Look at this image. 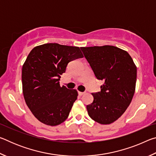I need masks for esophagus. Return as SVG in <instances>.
Here are the masks:
<instances>
[{"instance_id":"34e87169","label":"esophagus","mask_w":156,"mask_h":156,"mask_svg":"<svg viewBox=\"0 0 156 156\" xmlns=\"http://www.w3.org/2000/svg\"><path fill=\"white\" fill-rule=\"evenodd\" d=\"M84 92H81V91H78V94H79V96H83V95L84 94Z\"/></svg>"}]
</instances>
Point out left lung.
Here are the masks:
<instances>
[{"instance_id":"left-lung-1","label":"left lung","mask_w":156,"mask_h":156,"mask_svg":"<svg viewBox=\"0 0 156 156\" xmlns=\"http://www.w3.org/2000/svg\"><path fill=\"white\" fill-rule=\"evenodd\" d=\"M96 77L103 81L101 91L92 94L87 106L92 120L109 125L122 115L135 93L137 67L127 52L115 46L80 47Z\"/></svg>"}]
</instances>
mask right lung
Masks as SVG:
<instances>
[{"instance_id": "1", "label": "right lung", "mask_w": 156, "mask_h": 156, "mask_svg": "<svg viewBox=\"0 0 156 156\" xmlns=\"http://www.w3.org/2000/svg\"><path fill=\"white\" fill-rule=\"evenodd\" d=\"M83 57L78 47L58 43L36 46L29 54L22 68L23 94L42 123L56 126L68 118L78 91L60 87V79L69 62Z\"/></svg>"}]
</instances>
